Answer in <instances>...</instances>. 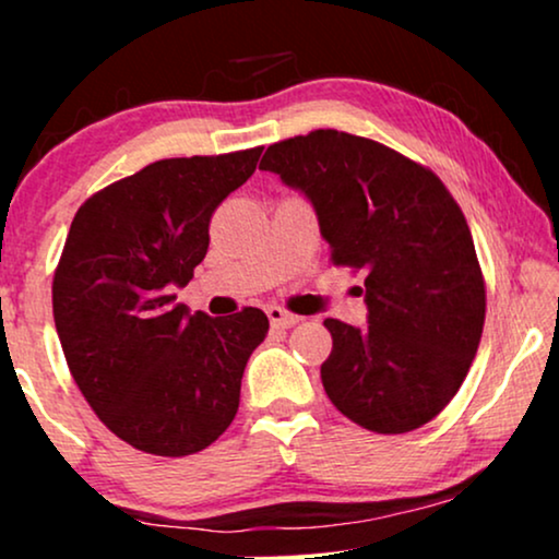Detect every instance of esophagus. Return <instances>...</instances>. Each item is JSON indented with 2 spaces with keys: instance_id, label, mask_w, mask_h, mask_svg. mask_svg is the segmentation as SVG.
I'll list each match as a JSON object with an SVG mask.
<instances>
[{
  "instance_id": "34e87169",
  "label": "esophagus",
  "mask_w": 559,
  "mask_h": 559,
  "mask_svg": "<svg viewBox=\"0 0 559 559\" xmlns=\"http://www.w3.org/2000/svg\"><path fill=\"white\" fill-rule=\"evenodd\" d=\"M266 316H270L274 328H293L295 323H300V318L287 312L285 308H280V305H270V308H266Z\"/></svg>"
}]
</instances>
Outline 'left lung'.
<instances>
[{"mask_svg":"<svg viewBox=\"0 0 559 559\" xmlns=\"http://www.w3.org/2000/svg\"><path fill=\"white\" fill-rule=\"evenodd\" d=\"M259 170L312 203L333 264L366 272L369 325L325 320L333 338L320 366L325 394L371 432L430 423L461 389L486 318L461 205L432 170L335 129L270 144Z\"/></svg>","mask_w":559,"mask_h":559,"instance_id":"8db88e82","label":"left lung"}]
</instances>
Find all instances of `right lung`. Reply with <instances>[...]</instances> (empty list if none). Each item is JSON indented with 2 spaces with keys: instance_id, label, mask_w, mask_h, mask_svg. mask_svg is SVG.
Here are the masks:
<instances>
[{
  "instance_id": "right-lung-1",
  "label": "right lung",
  "mask_w": 559,
  "mask_h": 559,
  "mask_svg": "<svg viewBox=\"0 0 559 559\" xmlns=\"http://www.w3.org/2000/svg\"><path fill=\"white\" fill-rule=\"evenodd\" d=\"M262 150L159 159L91 195L68 231L52 277L68 369L98 419L144 453L193 455L218 440L270 331L259 308L209 318L173 295L209 251L213 211Z\"/></svg>"
}]
</instances>
